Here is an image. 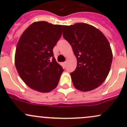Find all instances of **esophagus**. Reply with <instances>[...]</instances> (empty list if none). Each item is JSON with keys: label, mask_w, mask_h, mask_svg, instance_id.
Listing matches in <instances>:
<instances>
[{"label": "esophagus", "mask_w": 127, "mask_h": 127, "mask_svg": "<svg viewBox=\"0 0 127 127\" xmlns=\"http://www.w3.org/2000/svg\"><path fill=\"white\" fill-rule=\"evenodd\" d=\"M66 63H67L66 61H65V62L63 63V64H64V66H65V65H66Z\"/></svg>", "instance_id": "34e87169"}]
</instances>
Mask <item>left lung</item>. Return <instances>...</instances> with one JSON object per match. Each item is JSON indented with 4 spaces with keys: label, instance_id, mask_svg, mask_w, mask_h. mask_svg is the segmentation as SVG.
Instances as JSON below:
<instances>
[{
    "label": "left lung",
    "instance_id": "8db88e82",
    "mask_svg": "<svg viewBox=\"0 0 127 127\" xmlns=\"http://www.w3.org/2000/svg\"><path fill=\"white\" fill-rule=\"evenodd\" d=\"M63 35L72 46L77 66L70 73L77 90H94L107 78L113 60L111 49L107 38L95 26L78 23L63 26Z\"/></svg>",
    "mask_w": 127,
    "mask_h": 127
}]
</instances>
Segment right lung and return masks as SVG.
<instances>
[{"mask_svg":"<svg viewBox=\"0 0 127 127\" xmlns=\"http://www.w3.org/2000/svg\"><path fill=\"white\" fill-rule=\"evenodd\" d=\"M62 27L44 21L34 22L17 44L14 60L18 73L28 87L39 92L56 88L64 71L52 51L62 35Z\"/></svg>","mask_w":127,"mask_h":127,"instance_id":"right-lung-1","label":"right lung"}]
</instances>
